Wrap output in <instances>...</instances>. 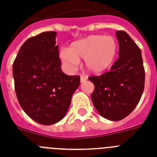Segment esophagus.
<instances>
[{"label": "esophagus", "instance_id": "34e87169", "mask_svg": "<svg viewBox=\"0 0 157 157\" xmlns=\"http://www.w3.org/2000/svg\"><path fill=\"white\" fill-rule=\"evenodd\" d=\"M86 80H87V79H86V77H83V76H81V77H80V82H81V83L84 82V81H85Z\"/></svg>", "mask_w": 157, "mask_h": 157}]
</instances>
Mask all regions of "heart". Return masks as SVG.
<instances>
[{"label": "heart", "mask_w": 157, "mask_h": 157, "mask_svg": "<svg viewBox=\"0 0 157 157\" xmlns=\"http://www.w3.org/2000/svg\"><path fill=\"white\" fill-rule=\"evenodd\" d=\"M117 52L118 43L113 36L92 35L74 41L69 48L62 49L59 57L69 70L76 67L79 60L84 59L88 73L100 74L111 67Z\"/></svg>", "instance_id": "b5f03b06"}]
</instances>
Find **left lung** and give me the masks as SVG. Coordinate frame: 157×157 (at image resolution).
<instances>
[{"label":"left lung","instance_id":"1","mask_svg":"<svg viewBox=\"0 0 157 157\" xmlns=\"http://www.w3.org/2000/svg\"><path fill=\"white\" fill-rule=\"evenodd\" d=\"M118 58L111 70L88 80L95 89L92 100L103 118L119 121L128 116L138 104L144 88V69L141 50L126 32L117 31Z\"/></svg>","mask_w":157,"mask_h":157}]
</instances>
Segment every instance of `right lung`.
Segmentation results:
<instances>
[{"mask_svg": "<svg viewBox=\"0 0 157 157\" xmlns=\"http://www.w3.org/2000/svg\"><path fill=\"white\" fill-rule=\"evenodd\" d=\"M55 31H45L22 45L13 62L15 91L19 103L38 123L61 121L80 85L79 76H68L61 69Z\"/></svg>", "mask_w": 157, "mask_h": 157, "instance_id": "right-lung-1", "label": "right lung"}]
</instances>
